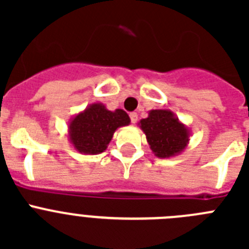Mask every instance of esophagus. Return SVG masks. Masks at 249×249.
Returning a JSON list of instances; mask_svg holds the SVG:
<instances>
[{"label":"esophagus","mask_w":249,"mask_h":249,"mask_svg":"<svg viewBox=\"0 0 249 249\" xmlns=\"http://www.w3.org/2000/svg\"><path fill=\"white\" fill-rule=\"evenodd\" d=\"M129 118H131L132 123H136L138 120V114L136 112H132V113H129Z\"/></svg>","instance_id":"obj_1"}]
</instances>
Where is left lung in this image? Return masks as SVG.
I'll return each mask as SVG.
<instances>
[{"label": "left lung", "instance_id": "1", "mask_svg": "<svg viewBox=\"0 0 249 249\" xmlns=\"http://www.w3.org/2000/svg\"><path fill=\"white\" fill-rule=\"evenodd\" d=\"M138 127L158 158L181 155L190 143L191 129L169 109H151L148 117L138 122Z\"/></svg>", "mask_w": 249, "mask_h": 249}]
</instances>
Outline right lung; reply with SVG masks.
Listing matches in <instances>:
<instances>
[{"label":"right lung","instance_id":"right-lung-1","mask_svg":"<svg viewBox=\"0 0 249 249\" xmlns=\"http://www.w3.org/2000/svg\"><path fill=\"white\" fill-rule=\"evenodd\" d=\"M129 123L123 109L109 111L103 103L94 102L68 121V141L80 153L98 155L107 149L116 129Z\"/></svg>","mask_w":249,"mask_h":249}]
</instances>
